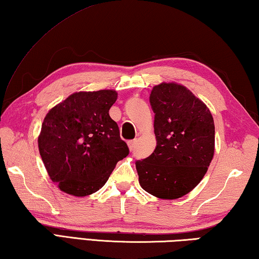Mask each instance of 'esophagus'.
<instances>
[{"label": "esophagus", "mask_w": 259, "mask_h": 259, "mask_svg": "<svg viewBox=\"0 0 259 259\" xmlns=\"http://www.w3.org/2000/svg\"><path fill=\"white\" fill-rule=\"evenodd\" d=\"M135 144H136V140H129V142H128V147H129L130 151L134 150Z\"/></svg>", "instance_id": "obj_1"}]
</instances>
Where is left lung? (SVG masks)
<instances>
[{"label": "left lung", "mask_w": 259, "mask_h": 259, "mask_svg": "<svg viewBox=\"0 0 259 259\" xmlns=\"http://www.w3.org/2000/svg\"><path fill=\"white\" fill-rule=\"evenodd\" d=\"M150 103L156 147L136 162L139 184L159 199H179L202 181L212 160V115L202 100L175 82L153 87Z\"/></svg>", "instance_id": "left-lung-1"}]
</instances>
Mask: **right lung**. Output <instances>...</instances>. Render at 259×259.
I'll list each match as a JSON object with an SVG mask.
<instances>
[{"label": "right lung", "mask_w": 259, "mask_h": 259, "mask_svg": "<svg viewBox=\"0 0 259 259\" xmlns=\"http://www.w3.org/2000/svg\"><path fill=\"white\" fill-rule=\"evenodd\" d=\"M116 99L115 90L78 91L48 112L37 139L38 151L60 191L74 196L93 194L129 154L108 113Z\"/></svg>", "instance_id": "1"}]
</instances>
